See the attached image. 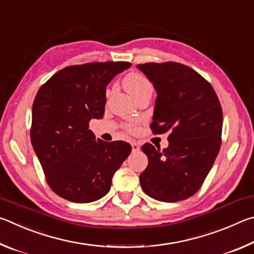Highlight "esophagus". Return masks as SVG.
Segmentation results:
<instances>
[{"instance_id":"esophagus-1","label":"esophagus","mask_w":254,"mask_h":254,"mask_svg":"<svg viewBox=\"0 0 254 254\" xmlns=\"http://www.w3.org/2000/svg\"><path fill=\"white\" fill-rule=\"evenodd\" d=\"M131 145H132V151H133V152H136V151H139V150H140V145L137 144V143L132 142Z\"/></svg>"}]
</instances>
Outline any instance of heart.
I'll list each match as a JSON object with an SVG mask.
<instances>
[{
  "instance_id": "heart-1",
  "label": "heart",
  "mask_w": 254,
  "mask_h": 254,
  "mask_svg": "<svg viewBox=\"0 0 254 254\" xmlns=\"http://www.w3.org/2000/svg\"><path fill=\"white\" fill-rule=\"evenodd\" d=\"M123 85L126 87L128 94L137 100V98L143 96V95H152L153 93V85L147 76L140 72H130L127 74L123 79ZM126 127L128 131L134 132L136 130V124L135 123H127Z\"/></svg>"
}]
</instances>
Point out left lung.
I'll return each mask as SVG.
<instances>
[{"instance_id":"obj_1","label":"left lung","mask_w":254,"mask_h":254,"mask_svg":"<svg viewBox=\"0 0 254 254\" xmlns=\"http://www.w3.org/2000/svg\"><path fill=\"white\" fill-rule=\"evenodd\" d=\"M157 91L151 130L169 132L168 148L144 143L148 167L140 184L152 198L175 203L195 195L212 169L222 143L223 112L213 86L179 63L136 66Z\"/></svg>"}]
</instances>
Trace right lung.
Wrapping results in <instances>:
<instances>
[{"instance_id": "add662e5", "label": "right lung", "mask_w": 254, "mask_h": 254, "mask_svg": "<svg viewBox=\"0 0 254 254\" xmlns=\"http://www.w3.org/2000/svg\"><path fill=\"white\" fill-rule=\"evenodd\" d=\"M130 67L127 62L68 66L34 97L32 147L49 187L64 199L91 203L102 198L130 154L127 142L96 140L89 130V121L104 115L107 84Z\"/></svg>"}]
</instances>
